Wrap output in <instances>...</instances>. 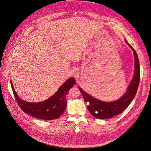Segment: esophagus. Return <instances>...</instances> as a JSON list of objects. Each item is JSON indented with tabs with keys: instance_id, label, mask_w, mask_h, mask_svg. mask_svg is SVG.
<instances>
[{
	"instance_id": "34e87169",
	"label": "esophagus",
	"mask_w": 151,
	"mask_h": 151,
	"mask_svg": "<svg viewBox=\"0 0 151 151\" xmlns=\"http://www.w3.org/2000/svg\"><path fill=\"white\" fill-rule=\"evenodd\" d=\"M72 73H73V74L75 75V77H78L79 74V68H78L77 67L73 68V70H72Z\"/></svg>"
}]
</instances>
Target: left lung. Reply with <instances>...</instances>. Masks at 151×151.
I'll use <instances>...</instances> for the list:
<instances>
[{"instance_id": "1", "label": "left lung", "mask_w": 151, "mask_h": 151, "mask_svg": "<svg viewBox=\"0 0 151 151\" xmlns=\"http://www.w3.org/2000/svg\"><path fill=\"white\" fill-rule=\"evenodd\" d=\"M125 41L133 51L135 61L134 76L125 94L115 101L105 102L94 98L81 88L79 87L85 102L88 103V105L87 106L88 111L94 117L97 119H109L121 113L128 106L137 91L140 77L139 60L137 54L134 49L128 43L126 40Z\"/></svg>"}]
</instances>
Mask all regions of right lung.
Segmentation results:
<instances>
[{
  "label": "right lung",
  "mask_w": 151,
  "mask_h": 151,
  "mask_svg": "<svg viewBox=\"0 0 151 151\" xmlns=\"http://www.w3.org/2000/svg\"><path fill=\"white\" fill-rule=\"evenodd\" d=\"M74 78H68L58 91L47 99L40 102H29L22 100L13 87L12 90L20 108L27 114L42 120H52L58 119L64 113L67 105L66 94L75 84Z\"/></svg>",
  "instance_id": "1"
}]
</instances>
